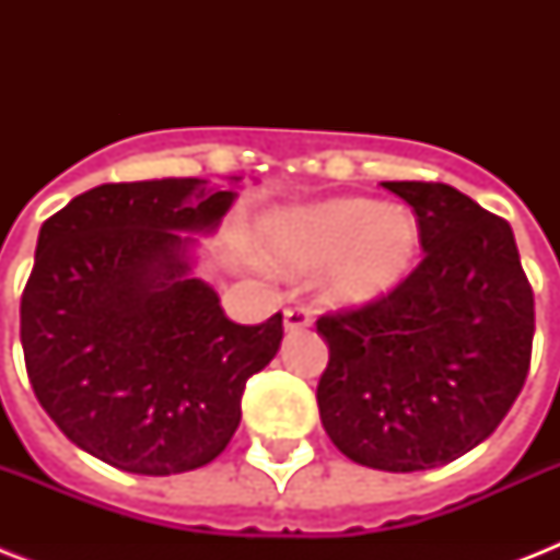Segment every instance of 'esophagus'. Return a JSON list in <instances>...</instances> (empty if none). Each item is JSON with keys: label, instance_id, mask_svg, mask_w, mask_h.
Listing matches in <instances>:
<instances>
[{"label": "esophagus", "instance_id": "esophagus-1", "mask_svg": "<svg viewBox=\"0 0 560 560\" xmlns=\"http://www.w3.org/2000/svg\"><path fill=\"white\" fill-rule=\"evenodd\" d=\"M307 325H311V314H307L305 307H288V311H284V331L288 334L302 331Z\"/></svg>", "mask_w": 560, "mask_h": 560}]
</instances>
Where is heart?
Returning <instances> with one entry per match:
<instances>
[{"label":"heart","instance_id":"obj_1","mask_svg":"<svg viewBox=\"0 0 560 560\" xmlns=\"http://www.w3.org/2000/svg\"><path fill=\"white\" fill-rule=\"evenodd\" d=\"M258 249L267 267L288 276L325 267V302L360 311L389 299L412 276L421 226L404 206L334 197L270 211L258 223Z\"/></svg>","mask_w":560,"mask_h":560}]
</instances>
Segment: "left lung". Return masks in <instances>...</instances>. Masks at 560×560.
Masks as SVG:
<instances>
[{"mask_svg":"<svg viewBox=\"0 0 560 560\" xmlns=\"http://www.w3.org/2000/svg\"><path fill=\"white\" fill-rule=\"evenodd\" d=\"M418 214L424 261L389 299L323 316L325 433L389 474L459 459L494 433L529 374L535 296L512 226L444 183H383Z\"/></svg>","mask_w":560,"mask_h":560,"instance_id":"8db88e82","label":"left lung"}]
</instances>
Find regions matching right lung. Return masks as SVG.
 <instances>
[{"label":"right lung","mask_w":560,"mask_h":560,"mask_svg":"<svg viewBox=\"0 0 560 560\" xmlns=\"http://www.w3.org/2000/svg\"><path fill=\"white\" fill-rule=\"evenodd\" d=\"M226 191L200 177L109 183L39 229L20 340L39 407L95 459L144 477L209 465L241 424L246 381L281 346V314L226 319L197 279Z\"/></svg>","instance_id":"add662e5"}]
</instances>
